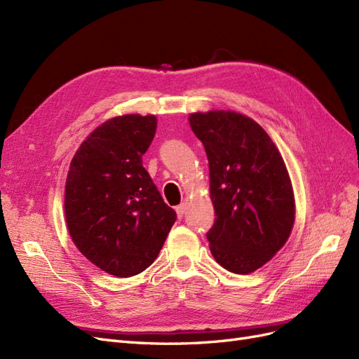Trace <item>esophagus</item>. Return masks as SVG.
I'll return each instance as SVG.
<instances>
[{
  "label": "esophagus",
  "mask_w": 359,
  "mask_h": 359,
  "mask_svg": "<svg viewBox=\"0 0 359 359\" xmlns=\"http://www.w3.org/2000/svg\"><path fill=\"white\" fill-rule=\"evenodd\" d=\"M177 214H178V219H182L184 214H186V205L181 203L177 206Z\"/></svg>",
  "instance_id": "1"
}]
</instances>
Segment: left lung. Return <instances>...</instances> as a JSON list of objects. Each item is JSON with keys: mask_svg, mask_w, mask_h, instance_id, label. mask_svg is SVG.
<instances>
[{"mask_svg": "<svg viewBox=\"0 0 359 359\" xmlns=\"http://www.w3.org/2000/svg\"><path fill=\"white\" fill-rule=\"evenodd\" d=\"M189 121L210 165L215 211L206 233L211 253L231 273H253L286 244L295 222L283 157L265 130L245 115L196 112Z\"/></svg>", "mask_w": 359, "mask_h": 359, "instance_id": "obj_1", "label": "left lung"}]
</instances>
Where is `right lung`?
Listing matches in <instances>:
<instances>
[{"label":"right lung","instance_id":"1","mask_svg":"<svg viewBox=\"0 0 359 359\" xmlns=\"http://www.w3.org/2000/svg\"><path fill=\"white\" fill-rule=\"evenodd\" d=\"M156 128L154 115L107 119L70 163L64 198L70 236L91 264L115 277L153 264L177 220L142 165Z\"/></svg>","mask_w":359,"mask_h":359}]
</instances>
